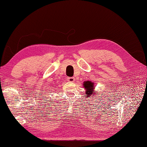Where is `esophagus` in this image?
I'll return each instance as SVG.
<instances>
[{
	"label": "esophagus",
	"mask_w": 147,
	"mask_h": 147,
	"mask_svg": "<svg viewBox=\"0 0 147 147\" xmlns=\"http://www.w3.org/2000/svg\"><path fill=\"white\" fill-rule=\"evenodd\" d=\"M75 78L74 77H69L67 78V80L69 82H75Z\"/></svg>",
	"instance_id": "1"
}]
</instances>
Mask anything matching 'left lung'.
<instances>
[{
  "label": "left lung",
  "mask_w": 147,
  "mask_h": 147,
  "mask_svg": "<svg viewBox=\"0 0 147 147\" xmlns=\"http://www.w3.org/2000/svg\"><path fill=\"white\" fill-rule=\"evenodd\" d=\"M83 85L84 88L85 89L86 97H91L92 96V95H95V94L98 95V93L94 92V90H95L94 88L95 87H94V83L93 82L91 81H86L83 83Z\"/></svg>",
  "instance_id": "left-lung-1"
}]
</instances>
